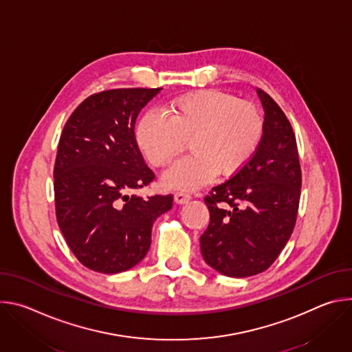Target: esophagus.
<instances>
[{"label": "esophagus", "instance_id": "esophagus-1", "mask_svg": "<svg viewBox=\"0 0 352 352\" xmlns=\"http://www.w3.org/2000/svg\"><path fill=\"white\" fill-rule=\"evenodd\" d=\"M190 195L189 193H186V192H175L174 193V200L177 204H179V205H184V204H188L189 200H190Z\"/></svg>", "mask_w": 352, "mask_h": 352}]
</instances>
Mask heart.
Listing matches in <instances>:
<instances>
[{"mask_svg":"<svg viewBox=\"0 0 352 352\" xmlns=\"http://www.w3.org/2000/svg\"><path fill=\"white\" fill-rule=\"evenodd\" d=\"M163 113H144L135 131L142 153L156 167L171 163L189 142L188 157L163 177L171 189L195 190L219 173H239L261 144L265 120L250 102L220 90H197L175 97Z\"/></svg>","mask_w":352,"mask_h":352,"instance_id":"obj_1","label":"heart"}]
</instances>
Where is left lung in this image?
Listing matches in <instances>:
<instances>
[{
    "instance_id": "1",
    "label": "left lung",
    "mask_w": 352,
    "mask_h": 352,
    "mask_svg": "<svg viewBox=\"0 0 352 352\" xmlns=\"http://www.w3.org/2000/svg\"><path fill=\"white\" fill-rule=\"evenodd\" d=\"M265 131L254 157L205 197L210 223L200 235L206 263L228 277L267 270L295 227L300 166L295 133L274 100L262 89Z\"/></svg>"
}]
</instances>
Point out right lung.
<instances>
[{
	"instance_id": "right-lung-1",
	"label": "right lung",
	"mask_w": 352,
	"mask_h": 352,
	"mask_svg": "<svg viewBox=\"0 0 352 352\" xmlns=\"http://www.w3.org/2000/svg\"><path fill=\"white\" fill-rule=\"evenodd\" d=\"M160 90L91 94L63 129L54 166L56 216L74 255L90 270L116 274L138 265L152 243L155 220L173 208V195L133 193L155 179L133 129Z\"/></svg>"
}]
</instances>
